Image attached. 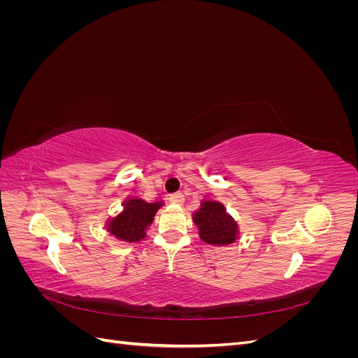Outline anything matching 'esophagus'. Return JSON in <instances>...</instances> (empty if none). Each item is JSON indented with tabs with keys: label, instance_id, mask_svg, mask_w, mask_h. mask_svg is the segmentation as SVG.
Listing matches in <instances>:
<instances>
[{
	"label": "esophagus",
	"instance_id": "34e87169",
	"mask_svg": "<svg viewBox=\"0 0 358 358\" xmlns=\"http://www.w3.org/2000/svg\"><path fill=\"white\" fill-rule=\"evenodd\" d=\"M170 201L176 203V204H182L183 201H185V196H183L182 192H175L170 196Z\"/></svg>",
	"mask_w": 358,
	"mask_h": 358
}]
</instances>
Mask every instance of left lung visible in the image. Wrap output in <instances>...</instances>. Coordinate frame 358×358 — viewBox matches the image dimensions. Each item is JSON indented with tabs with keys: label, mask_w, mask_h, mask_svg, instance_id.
<instances>
[{
	"label": "left lung",
	"mask_w": 358,
	"mask_h": 358,
	"mask_svg": "<svg viewBox=\"0 0 358 358\" xmlns=\"http://www.w3.org/2000/svg\"><path fill=\"white\" fill-rule=\"evenodd\" d=\"M194 222L199 227L201 241L210 245H230L237 237V224L225 212L224 204L220 201L206 200L201 208L194 213Z\"/></svg>",
	"instance_id": "left-lung-1"
}]
</instances>
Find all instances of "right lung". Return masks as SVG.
Instances as JSON below:
<instances>
[{
	"label": "right lung",
	"mask_w": 358,
	"mask_h": 358,
	"mask_svg": "<svg viewBox=\"0 0 358 358\" xmlns=\"http://www.w3.org/2000/svg\"><path fill=\"white\" fill-rule=\"evenodd\" d=\"M162 203H146L140 199H129L124 203V210L107 224V231L122 242H138L146 236V229L154 221Z\"/></svg>",
	"instance_id": "1"
}]
</instances>
